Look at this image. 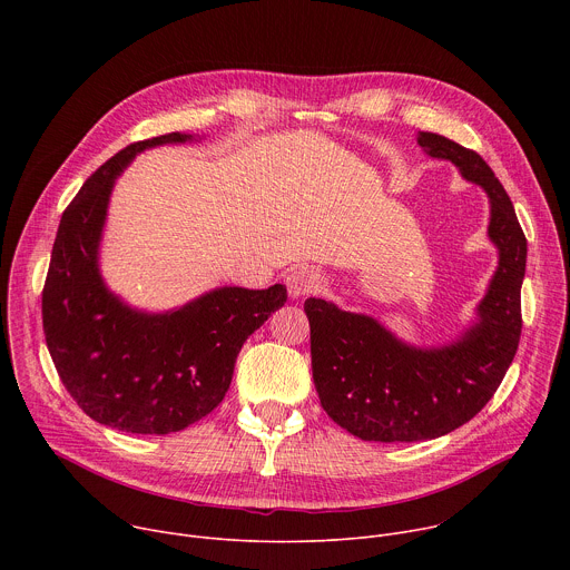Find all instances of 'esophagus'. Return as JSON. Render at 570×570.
<instances>
[{"instance_id": "obj_1", "label": "esophagus", "mask_w": 570, "mask_h": 570, "mask_svg": "<svg viewBox=\"0 0 570 570\" xmlns=\"http://www.w3.org/2000/svg\"><path fill=\"white\" fill-rule=\"evenodd\" d=\"M322 286V277L313 268H295L286 275V288L291 297H304Z\"/></svg>"}]
</instances>
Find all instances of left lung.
Returning a JSON list of instances; mask_svg holds the SVG:
<instances>
[{"mask_svg": "<svg viewBox=\"0 0 570 570\" xmlns=\"http://www.w3.org/2000/svg\"><path fill=\"white\" fill-rule=\"evenodd\" d=\"M429 155L453 161L492 203L490 238L499 268L478 306V322L453 345H403L374 317L308 297L313 383L327 415L367 442H417L446 435L499 390L521 338V284L528 240L514 205L487 161L435 132H420Z\"/></svg>", "mask_w": 570, "mask_h": 570, "instance_id": "1", "label": "left lung"}]
</instances>
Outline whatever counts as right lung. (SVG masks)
<instances>
[{
  "mask_svg": "<svg viewBox=\"0 0 570 570\" xmlns=\"http://www.w3.org/2000/svg\"><path fill=\"white\" fill-rule=\"evenodd\" d=\"M169 132L135 141L99 167L62 212L42 288V330L56 372L95 422L139 435H167L223 401L236 356L286 288H216L174 313L121 304L99 275L97 253L117 176L144 148L183 144Z\"/></svg>",
  "mask_w": 570,
  "mask_h": 570,
  "instance_id": "obj_1",
  "label": "right lung"
}]
</instances>
